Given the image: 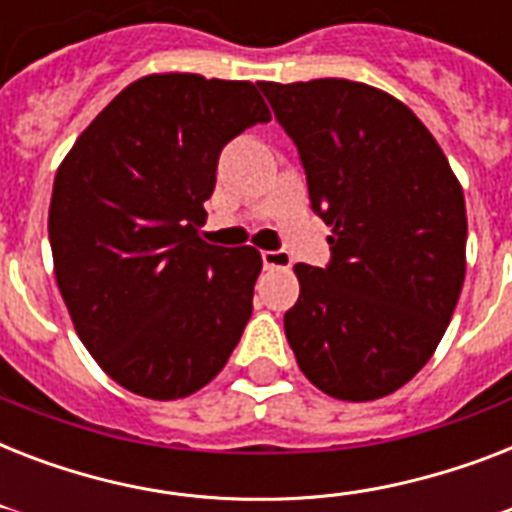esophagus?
<instances>
[{
	"instance_id": "esophagus-1",
	"label": "esophagus",
	"mask_w": 512,
	"mask_h": 512,
	"mask_svg": "<svg viewBox=\"0 0 512 512\" xmlns=\"http://www.w3.org/2000/svg\"><path fill=\"white\" fill-rule=\"evenodd\" d=\"M292 257L284 249H265L263 252V265L265 268H289Z\"/></svg>"
}]
</instances>
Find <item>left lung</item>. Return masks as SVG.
I'll return each instance as SVG.
<instances>
[{"instance_id":"8db88e82","label":"left lung","mask_w":512,"mask_h":512,"mask_svg":"<svg viewBox=\"0 0 512 512\" xmlns=\"http://www.w3.org/2000/svg\"><path fill=\"white\" fill-rule=\"evenodd\" d=\"M257 87L295 140L313 209L332 225V263L295 265L300 297L284 332L297 366L340 401L390 396L428 364L460 300V180L388 92L348 79Z\"/></svg>"}]
</instances>
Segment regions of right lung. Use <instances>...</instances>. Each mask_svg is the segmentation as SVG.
<instances>
[{"mask_svg": "<svg viewBox=\"0 0 512 512\" xmlns=\"http://www.w3.org/2000/svg\"><path fill=\"white\" fill-rule=\"evenodd\" d=\"M271 111L252 82L148 74L127 84L60 162L55 281L98 366L130 393L175 401L228 364L263 257L201 239L228 140Z\"/></svg>", "mask_w": 512, "mask_h": 512, "instance_id": "obj_1", "label": "right lung"}]
</instances>
